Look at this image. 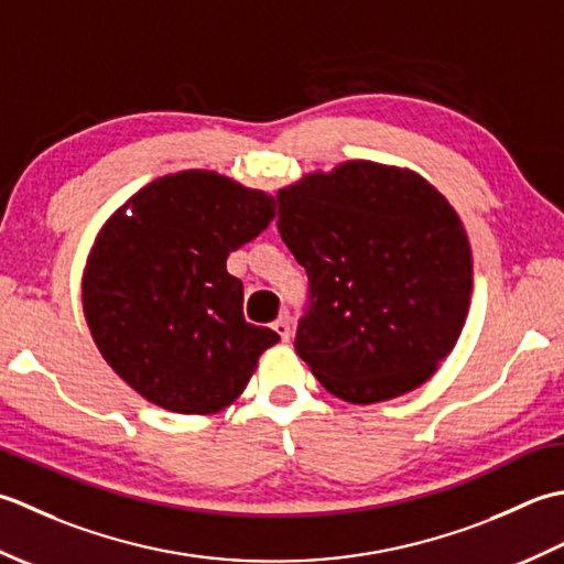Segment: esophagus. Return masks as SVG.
Returning <instances> with one entry per match:
<instances>
[{"instance_id": "obj_1", "label": "esophagus", "mask_w": 564, "mask_h": 564, "mask_svg": "<svg viewBox=\"0 0 564 564\" xmlns=\"http://www.w3.org/2000/svg\"><path fill=\"white\" fill-rule=\"evenodd\" d=\"M274 330H278V336L286 343L292 338V318H290V314H282L278 321H274V326H272Z\"/></svg>"}]
</instances>
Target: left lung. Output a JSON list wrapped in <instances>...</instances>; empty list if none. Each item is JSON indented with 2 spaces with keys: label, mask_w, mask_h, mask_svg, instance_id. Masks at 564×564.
Masks as SVG:
<instances>
[{
  "label": "left lung",
  "mask_w": 564,
  "mask_h": 564,
  "mask_svg": "<svg viewBox=\"0 0 564 564\" xmlns=\"http://www.w3.org/2000/svg\"><path fill=\"white\" fill-rule=\"evenodd\" d=\"M278 228L308 274L294 348L333 397L377 404L451 355L473 299L457 212L413 170L348 160L278 192Z\"/></svg>",
  "instance_id": "1"
}]
</instances>
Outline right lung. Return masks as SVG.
Wrapping results in <instances>:
<instances>
[{"mask_svg": "<svg viewBox=\"0 0 564 564\" xmlns=\"http://www.w3.org/2000/svg\"><path fill=\"white\" fill-rule=\"evenodd\" d=\"M274 218V197L214 170L153 180L113 212L83 274L101 358L135 394L175 413H216L243 394L280 340L243 318L228 252Z\"/></svg>", "mask_w": 564, "mask_h": 564, "instance_id": "1", "label": "right lung"}]
</instances>
